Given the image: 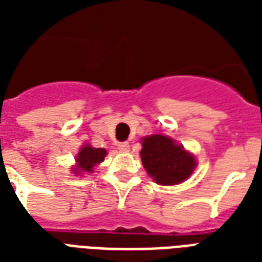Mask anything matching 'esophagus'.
<instances>
[{
    "label": "esophagus",
    "mask_w": 262,
    "mask_h": 262,
    "mask_svg": "<svg viewBox=\"0 0 262 262\" xmlns=\"http://www.w3.org/2000/svg\"><path fill=\"white\" fill-rule=\"evenodd\" d=\"M129 148H130V145H129V143H127V141H123V143H118V149L121 152H127V151H129Z\"/></svg>",
    "instance_id": "obj_1"
}]
</instances>
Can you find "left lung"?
<instances>
[{"label": "left lung", "instance_id": "obj_1", "mask_svg": "<svg viewBox=\"0 0 262 262\" xmlns=\"http://www.w3.org/2000/svg\"><path fill=\"white\" fill-rule=\"evenodd\" d=\"M141 162L156 183L171 186L186 181L197 162L193 154L163 135H152L141 140Z\"/></svg>", "mask_w": 262, "mask_h": 262}]
</instances>
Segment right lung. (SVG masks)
Returning a JSON list of instances; mask_svg holds the SVG:
<instances>
[{
    "instance_id": "obj_1",
    "label": "right lung",
    "mask_w": 262,
    "mask_h": 262,
    "mask_svg": "<svg viewBox=\"0 0 262 262\" xmlns=\"http://www.w3.org/2000/svg\"><path fill=\"white\" fill-rule=\"evenodd\" d=\"M106 155L107 151L104 148H94L91 147L90 144H85L76 156V166L72 171L77 175L92 172L95 166L102 163Z\"/></svg>"
}]
</instances>
